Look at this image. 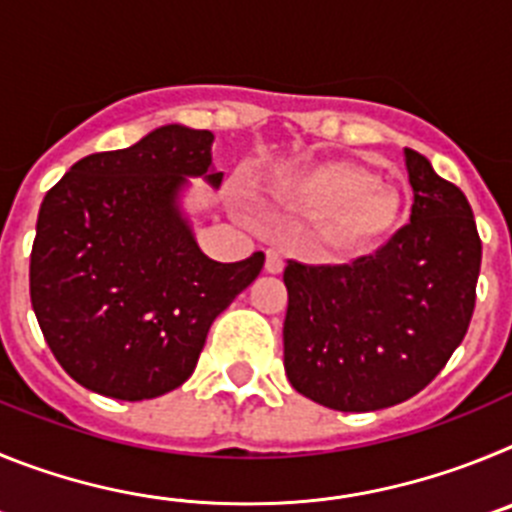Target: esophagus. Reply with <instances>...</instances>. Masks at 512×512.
<instances>
[{"label": "esophagus", "instance_id": "1", "mask_svg": "<svg viewBox=\"0 0 512 512\" xmlns=\"http://www.w3.org/2000/svg\"><path fill=\"white\" fill-rule=\"evenodd\" d=\"M266 271L269 274H282L284 271V256L279 251H274V248L266 251Z\"/></svg>", "mask_w": 512, "mask_h": 512}]
</instances>
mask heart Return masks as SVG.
<instances>
[{
    "label": "heart",
    "mask_w": 512,
    "mask_h": 512,
    "mask_svg": "<svg viewBox=\"0 0 512 512\" xmlns=\"http://www.w3.org/2000/svg\"><path fill=\"white\" fill-rule=\"evenodd\" d=\"M292 197L307 210L323 212L320 238L333 251H359L382 241L400 220L395 189L372 182L354 164H323L297 176Z\"/></svg>",
    "instance_id": "1"
}]
</instances>
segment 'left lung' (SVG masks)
Returning <instances> with one entry per match:
<instances>
[{
    "instance_id": "1",
    "label": "left lung",
    "mask_w": 512,
    "mask_h": 512,
    "mask_svg": "<svg viewBox=\"0 0 512 512\" xmlns=\"http://www.w3.org/2000/svg\"><path fill=\"white\" fill-rule=\"evenodd\" d=\"M410 223L374 256L341 266L289 261L284 372L312 402L341 413L418 395L464 341L482 243L472 207L431 161L405 148Z\"/></svg>"
}]
</instances>
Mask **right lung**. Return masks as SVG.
<instances>
[{"label":"right lung","mask_w":512,"mask_h":512,"mask_svg":"<svg viewBox=\"0 0 512 512\" xmlns=\"http://www.w3.org/2000/svg\"><path fill=\"white\" fill-rule=\"evenodd\" d=\"M210 130L161 125L92 153L45 194L30 256V300L58 364L115 400H151L192 377L212 320L264 269V253L212 261L187 197L220 189Z\"/></svg>","instance_id":"right-lung-1"}]
</instances>
